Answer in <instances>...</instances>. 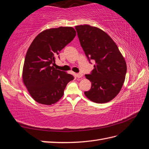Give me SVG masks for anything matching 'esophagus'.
I'll return each instance as SVG.
<instances>
[{
    "label": "esophagus",
    "instance_id": "esophagus-1",
    "mask_svg": "<svg viewBox=\"0 0 149 149\" xmlns=\"http://www.w3.org/2000/svg\"><path fill=\"white\" fill-rule=\"evenodd\" d=\"M76 77H77L78 78H81L82 77H83V74H82V73H77V74H76Z\"/></svg>",
    "mask_w": 149,
    "mask_h": 149
}]
</instances>
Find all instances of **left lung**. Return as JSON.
I'll use <instances>...</instances> for the list:
<instances>
[{
	"label": "left lung",
	"instance_id": "obj_1",
	"mask_svg": "<svg viewBox=\"0 0 149 149\" xmlns=\"http://www.w3.org/2000/svg\"><path fill=\"white\" fill-rule=\"evenodd\" d=\"M80 45L94 69L85 77L92 82L91 88L84 92L96 103H105L119 93L125 80L127 65L117 45L109 35L88 25L75 26Z\"/></svg>",
	"mask_w": 149,
	"mask_h": 149
}]
</instances>
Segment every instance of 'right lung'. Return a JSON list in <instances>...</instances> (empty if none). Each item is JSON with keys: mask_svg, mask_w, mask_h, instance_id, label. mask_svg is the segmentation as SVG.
Wrapping results in <instances>:
<instances>
[{"mask_svg": "<svg viewBox=\"0 0 149 149\" xmlns=\"http://www.w3.org/2000/svg\"><path fill=\"white\" fill-rule=\"evenodd\" d=\"M76 36L71 27L45 30L33 40L23 68V81L30 95L40 104L51 105L63 96L72 75L54 68L58 53ZM59 57V56H58Z\"/></svg>", "mask_w": 149, "mask_h": 149, "instance_id": "right-lung-1", "label": "right lung"}]
</instances>
